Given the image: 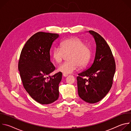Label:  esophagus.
Instances as JSON below:
<instances>
[{
  "instance_id": "obj_1",
  "label": "esophagus",
  "mask_w": 131,
  "mask_h": 131,
  "mask_svg": "<svg viewBox=\"0 0 131 131\" xmlns=\"http://www.w3.org/2000/svg\"><path fill=\"white\" fill-rule=\"evenodd\" d=\"M68 74H66V73H63V76H64V77H67V76H68Z\"/></svg>"
}]
</instances>
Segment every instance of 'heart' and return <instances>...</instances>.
Listing matches in <instances>:
<instances>
[{"label":"heart","instance_id":"1","mask_svg":"<svg viewBox=\"0 0 131 131\" xmlns=\"http://www.w3.org/2000/svg\"><path fill=\"white\" fill-rule=\"evenodd\" d=\"M69 61L61 64L58 70L64 73H70L79 66L83 68L89 63L92 55V49L80 38L77 37L67 39L63 41L60 47L54 48L52 52L53 60L57 63L63 60L65 55H68Z\"/></svg>","mask_w":131,"mask_h":131}]
</instances>
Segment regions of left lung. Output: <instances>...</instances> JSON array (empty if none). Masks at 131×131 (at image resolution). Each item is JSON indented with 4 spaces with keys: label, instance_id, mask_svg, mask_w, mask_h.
Instances as JSON below:
<instances>
[{
    "label": "left lung",
    "instance_id": "obj_1",
    "mask_svg": "<svg viewBox=\"0 0 131 131\" xmlns=\"http://www.w3.org/2000/svg\"><path fill=\"white\" fill-rule=\"evenodd\" d=\"M96 42L95 59L92 66L78 74L77 77L79 97L93 104L102 100L113 83L116 63L113 53L105 40L99 34L90 30Z\"/></svg>",
    "mask_w": 131,
    "mask_h": 131
}]
</instances>
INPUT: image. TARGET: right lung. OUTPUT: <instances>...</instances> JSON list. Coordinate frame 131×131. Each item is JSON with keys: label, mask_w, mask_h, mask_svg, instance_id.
<instances>
[{"label": "right lung", "mask_w": 131, "mask_h": 131, "mask_svg": "<svg viewBox=\"0 0 131 131\" xmlns=\"http://www.w3.org/2000/svg\"><path fill=\"white\" fill-rule=\"evenodd\" d=\"M58 34L38 32L27 41L21 52L18 68L24 88L41 104H51L59 96V84L62 73L47 77L55 69L50 62V50Z\"/></svg>", "instance_id": "add662e5"}]
</instances>
